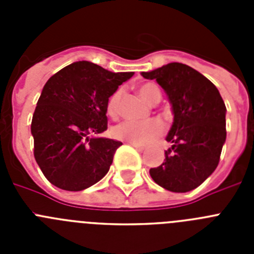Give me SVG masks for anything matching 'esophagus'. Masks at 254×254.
Returning <instances> with one entry per match:
<instances>
[{"mask_svg":"<svg viewBox=\"0 0 254 254\" xmlns=\"http://www.w3.org/2000/svg\"><path fill=\"white\" fill-rule=\"evenodd\" d=\"M131 145H132V146L134 147V149L137 150L138 152H142V151H145V147H143V146H140V145H133V143H131Z\"/></svg>","mask_w":254,"mask_h":254,"instance_id":"obj_1","label":"esophagus"}]
</instances>
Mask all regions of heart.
Masks as SVG:
<instances>
[{"mask_svg":"<svg viewBox=\"0 0 254 254\" xmlns=\"http://www.w3.org/2000/svg\"><path fill=\"white\" fill-rule=\"evenodd\" d=\"M138 94L143 100L149 104L159 103L161 94L159 89L152 84H143L138 87ZM122 95V90L114 91L111 95L107 104V112L111 117H116L118 114L120 108V99ZM164 132V125L158 120H151L147 122H133L126 121L121 125L116 126L112 131L113 137L125 142L133 143V145H147L158 137H160Z\"/></svg>","mask_w":254,"mask_h":254,"instance_id":"1","label":"heart"}]
</instances>
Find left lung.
<instances>
[{
	"label": "left lung",
	"mask_w": 254,
	"mask_h": 254,
	"mask_svg": "<svg viewBox=\"0 0 254 254\" xmlns=\"http://www.w3.org/2000/svg\"><path fill=\"white\" fill-rule=\"evenodd\" d=\"M172 105L173 125L161 165L150 169L156 185L170 192L194 190L214 173L226 140V107L217 87L187 64L172 62L149 72Z\"/></svg>",
	"instance_id": "1"
}]
</instances>
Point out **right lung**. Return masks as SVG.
<instances>
[{"label":"right lung","instance_id":"obj_1","mask_svg":"<svg viewBox=\"0 0 254 254\" xmlns=\"http://www.w3.org/2000/svg\"><path fill=\"white\" fill-rule=\"evenodd\" d=\"M133 72L87 61L60 69L44 85L31 121L34 158L52 185L82 190L105 176L121 141L90 137L107 129V104Z\"/></svg>","mask_w":254,"mask_h":254}]
</instances>
